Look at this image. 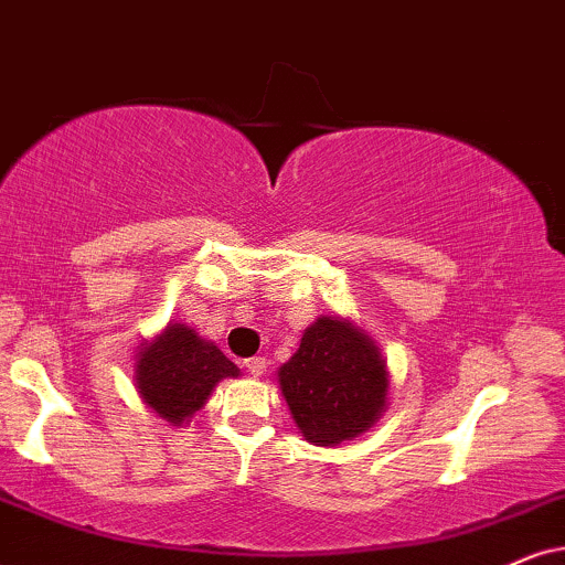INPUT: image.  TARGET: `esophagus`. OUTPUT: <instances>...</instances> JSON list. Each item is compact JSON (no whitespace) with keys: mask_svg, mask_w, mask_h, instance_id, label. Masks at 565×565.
Masks as SVG:
<instances>
[{"mask_svg":"<svg viewBox=\"0 0 565 565\" xmlns=\"http://www.w3.org/2000/svg\"><path fill=\"white\" fill-rule=\"evenodd\" d=\"M245 367H247V373L253 375V377H260L263 373H266L268 362H266V356H249V360L245 362Z\"/></svg>","mask_w":565,"mask_h":565,"instance_id":"obj_1","label":"esophagus"}]
</instances>
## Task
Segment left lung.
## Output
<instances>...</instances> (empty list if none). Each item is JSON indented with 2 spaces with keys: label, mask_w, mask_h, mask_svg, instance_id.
<instances>
[{
  "label": "left lung",
  "mask_w": 565,
  "mask_h": 565,
  "mask_svg": "<svg viewBox=\"0 0 565 565\" xmlns=\"http://www.w3.org/2000/svg\"><path fill=\"white\" fill-rule=\"evenodd\" d=\"M278 385L299 433L312 446H339L370 430L388 402L381 349L347 318L320 316L278 367Z\"/></svg>",
  "instance_id": "8db88e82"
}]
</instances>
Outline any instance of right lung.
I'll return each mask as SVG.
<instances>
[{
  "instance_id": "add662e5",
  "label": "right lung",
  "mask_w": 565,
  "mask_h": 565,
  "mask_svg": "<svg viewBox=\"0 0 565 565\" xmlns=\"http://www.w3.org/2000/svg\"><path fill=\"white\" fill-rule=\"evenodd\" d=\"M237 375L239 367L230 356L184 323H169L153 341L142 344L135 360L140 398L177 427L190 423L218 381Z\"/></svg>"
}]
</instances>
